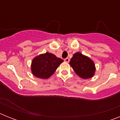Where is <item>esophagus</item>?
Returning <instances> with one entry per match:
<instances>
[{"mask_svg":"<svg viewBox=\"0 0 120 120\" xmlns=\"http://www.w3.org/2000/svg\"><path fill=\"white\" fill-rule=\"evenodd\" d=\"M64 61H65V62H69L70 59L68 58H65V59H64Z\"/></svg>","mask_w":120,"mask_h":120,"instance_id":"esophagus-1","label":"esophagus"}]
</instances>
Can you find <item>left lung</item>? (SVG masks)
Instances as JSON below:
<instances>
[{
	"label": "left lung",
	"instance_id": "obj_1",
	"mask_svg": "<svg viewBox=\"0 0 120 120\" xmlns=\"http://www.w3.org/2000/svg\"><path fill=\"white\" fill-rule=\"evenodd\" d=\"M70 65L75 73L83 79L92 77L96 70L94 64L91 59L79 52L73 55Z\"/></svg>",
	"mask_w": 120,
	"mask_h": 120
}]
</instances>
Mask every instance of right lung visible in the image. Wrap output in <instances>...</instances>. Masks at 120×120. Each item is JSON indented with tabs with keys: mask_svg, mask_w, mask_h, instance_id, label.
<instances>
[{
	"mask_svg": "<svg viewBox=\"0 0 120 120\" xmlns=\"http://www.w3.org/2000/svg\"><path fill=\"white\" fill-rule=\"evenodd\" d=\"M64 61L54 54L45 53L33 59L31 70L33 75L41 79H47L55 73L57 68Z\"/></svg>",
	"mask_w": 120,
	"mask_h": 120,
	"instance_id": "1",
	"label": "right lung"
}]
</instances>
